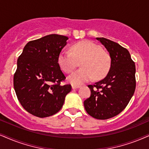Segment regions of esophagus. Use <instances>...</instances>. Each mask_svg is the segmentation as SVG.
I'll return each instance as SVG.
<instances>
[{
    "instance_id": "1",
    "label": "esophagus",
    "mask_w": 149,
    "mask_h": 149,
    "mask_svg": "<svg viewBox=\"0 0 149 149\" xmlns=\"http://www.w3.org/2000/svg\"><path fill=\"white\" fill-rule=\"evenodd\" d=\"M80 86H78V85H72V89H77L78 88H79Z\"/></svg>"
}]
</instances>
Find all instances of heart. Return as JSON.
Returning a JSON list of instances; mask_svg holds the SVG:
<instances>
[{
    "label": "heart",
    "mask_w": 149,
    "mask_h": 149,
    "mask_svg": "<svg viewBox=\"0 0 149 149\" xmlns=\"http://www.w3.org/2000/svg\"><path fill=\"white\" fill-rule=\"evenodd\" d=\"M71 49L72 52L62 51L58 55V62L64 72L70 73L79 62L82 61L81 68L68 77L73 85L88 81L93 77L95 79H100L107 74L111 68V56L100 45L91 41H82L72 45Z\"/></svg>",
    "instance_id": "heart-1"
}]
</instances>
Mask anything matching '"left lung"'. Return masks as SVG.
I'll return each instance as SVG.
<instances>
[{
	"label": "left lung",
	"mask_w": 149,
	"mask_h": 149,
	"mask_svg": "<svg viewBox=\"0 0 149 149\" xmlns=\"http://www.w3.org/2000/svg\"><path fill=\"white\" fill-rule=\"evenodd\" d=\"M107 49L111 58L106 77L88 85L91 97L84 102L86 112L97 119L118 115L127 106L136 87L135 65L127 49L105 38H97Z\"/></svg>",
	"instance_id": "obj_1"
}]
</instances>
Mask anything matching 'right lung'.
Returning a JSON list of instances; mask_svg holds the SVG:
<instances>
[{"label":"right lung","mask_w":149,"mask_h":149,"mask_svg":"<svg viewBox=\"0 0 149 149\" xmlns=\"http://www.w3.org/2000/svg\"><path fill=\"white\" fill-rule=\"evenodd\" d=\"M67 36L49 34L28 42L18 56L14 75L16 96L24 109L34 116H52L61 109L70 84L58 62Z\"/></svg>","instance_id":"1"}]
</instances>
